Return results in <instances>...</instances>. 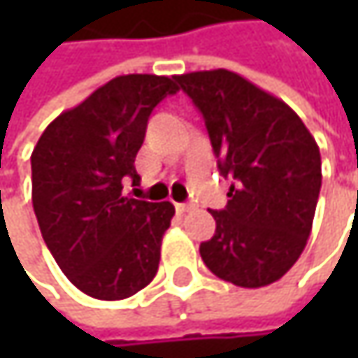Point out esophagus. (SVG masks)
I'll return each mask as SVG.
<instances>
[{
    "label": "esophagus",
    "instance_id": "esophagus-1",
    "mask_svg": "<svg viewBox=\"0 0 358 358\" xmlns=\"http://www.w3.org/2000/svg\"><path fill=\"white\" fill-rule=\"evenodd\" d=\"M188 209H192L190 203H176V211H178V213H186Z\"/></svg>",
    "mask_w": 358,
    "mask_h": 358
}]
</instances>
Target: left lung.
<instances>
[{"label":"left lung","mask_w":358,"mask_h":358,"mask_svg":"<svg viewBox=\"0 0 358 358\" xmlns=\"http://www.w3.org/2000/svg\"><path fill=\"white\" fill-rule=\"evenodd\" d=\"M203 113L217 170L232 180L211 211L215 234L199 252L217 278L243 288L280 280L305 250L322 188V155L282 99L230 70L174 76Z\"/></svg>","instance_id":"obj_1"}]
</instances>
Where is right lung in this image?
I'll list each match as a JSON object with an SVG mask.
<instances>
[{"mask_svg":"<svg viewBox=\"0 0 358 358\" xmlns=\"http://www.w3.org/2000/svg\"><path fill=\"white\" fill-rule=\"evenodd\" d=\"M176 91L168 76H115L59 113L31 155L43 241L66 278L93 299H128L157 273L176 209L124 196L122 188L138 178L134 159L151 111Z\"/></svg>","mask_w":358,"mask_h":358,"instance_id":"add662e5","label":"right lung"}]
</instances>
